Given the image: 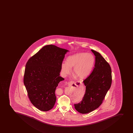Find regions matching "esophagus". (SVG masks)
Returning a JSON list of instances; mask_svg holds the SVG:
<instances>
[{
  "instance_id": "esophagus-1",
  "label": "esophagus",
  "mask_w": 133,
  "mask_h": 133,
  "mask_svg": "<svg viewBox=\"0 0 133 133\" xmlns=\"http://www.w3.org/2000/svg\"><path fill=\"white\" fill-rule=\"evenodd\" d=\"M73 84V82H69L68 83V85L69 86H71V85H72V84Z\"/></svg>"
}]
</instances>
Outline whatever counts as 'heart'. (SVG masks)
Listing matches in <instances>:
<instances>
[{
    "instance_id": "obj_1",
    "label": "heart",
    "mask_w": 133,
    "mask_h": 133,
    "mask_svg": "<svg viewBox=\"0 0 133 133\" xmlns=\"http://www.w3.org/2000/svg\"><path fill=\"white\" fill-rule=\"evenodd\" d=\"M94 62V57L92 54L87 53H77L69 56L66 62L61 64V72L63 76H66L70 73L71 68L74 67L73 74L79 79H84L91 72Z\"/></svg>"
}]
</instances>
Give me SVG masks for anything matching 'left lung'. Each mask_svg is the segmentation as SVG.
Returning <instances> with one entry per match:
<instances>
[{"mask_svg":"<svg viewBox=\"0 0 133 133\" xmlns=\"http://www.w3.org/2000/svg\"><path fill=\"white\" fill-rule=\"evenodd\" d=\"M95 57V64L90 76L83 81L86 86L82 101L74 104L76 110L86 114L94 111L102 103L112 83L110 65L99 53L91 49Z\"/></svg>","mask_w":133,"mask_h":133,"instance_id":"left-lung-1","label":"left lung"}]
</instances>
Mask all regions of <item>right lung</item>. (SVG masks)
Returning a JSON list of instances; mask_svg holds the SVG:
<instances>
[{
    "label": "right lung",
    "instance_id": "right-lung-1",
    "mask_svg": "<svg viewBox=\"0 0 133 133\" xmlns=\"http://www.w3.org/2000/svg\"><path fill=\"white\" fill-rule=\"evenodd\" d=\"M66 49L45 45L29 58L25 65L23 82L29 100L39 110L52 109L56 100L55 91L60 82L61 65Z\"/></svg>",
    "mask_w": 133,
    "mask_h": 133
}]
</instances>
